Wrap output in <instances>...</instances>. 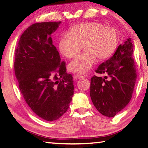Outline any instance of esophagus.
Masks as SVG:
<instances>
[{
    "mask_svg": "<svg viewBox=\"0 0 148 148\" xmlns=\"http://www.w3.org/2000/svg\"><path fill=\"white\" fill-rule=\"evenodd\" d=\"M87 77V75H86V74H76V76H75V78L80 79V78H82V77Z\"/></svg>",
    "mask_w": 148,
    "mask_h": 148,
    "instance_id": "1",
    "label": "esophagus"
}]
</instances>
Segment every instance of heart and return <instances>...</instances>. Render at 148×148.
I'll list each match as a JSON object with an SVG mask.
<instances>
[{"label": "heart", "instance_id": "1", "mask_svg": "<svg viewBox=\"0 0 148 148\" xmlns=\"http://www.w3.org/2000/svg\"><path fill=\"white\" fill-rule=\"evenodd\" d=\"M82 46L84 51L69 67L72 71L84 73L91 69L97 58L102 61L114 53L117 46L116 30L99 22H86L72 27L68 34H62L59 38V51L67 59L74 58Z\"/></svg>", "mask_w": 148, "mask_h": 148}]
</instances>
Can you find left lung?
<instances>
[{
    "mask_svg": "<svg viewBox=\"0 0 148 148\" xmlns=\"http://www.w3.org/2000/svg\"><path fill=\"white\" fill-rule=\"evenodd\" d=\"M133 45L131 38L120 44L113 56L95 70L98 74L91 79L90 97L94 106L104 116L112 117L125 108L132 98L136 80Z\"/></svg>",
    "mask_w": 148,
    "mask_h": 148,
    "instance_id": "left-lung-1",
    "label": "left lung"
}]
</instances>
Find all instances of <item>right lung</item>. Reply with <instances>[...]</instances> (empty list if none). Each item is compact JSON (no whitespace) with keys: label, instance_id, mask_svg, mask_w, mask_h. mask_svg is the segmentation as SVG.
<instances>
[{"label":"right lung","instance_id":"add662e5","mask_svg":"<svg viewBox=\"0 0 148 148\" xmlns=\"http://www.w3.org/2000/svg\"><path fill=\"white\" fill-rule=\"evenodd\" d=\"M60 23L32 24L21 34L15 50L20 92L32 112L49 121L67 111L74 95L73 77L66 73V62L61 61L51 37Z\"/></svg>","mask_w":148,"mask_h":148}]
</instances>
